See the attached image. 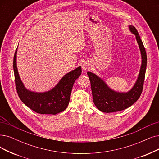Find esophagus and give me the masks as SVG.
<instances>
[{"label":"esophagus","mask_w":159,"mask_h":159,"mask_svg":"<svg viewBox=\"0 0 159 159\" xmlns=\"http://www.w3.org/2000/svg\"><path fill=\"white\" fill-rule=\"evenodd\" d=\"M89 64L87 62H84L83 64H82V68H83L84 70H87L88 69H89Z\"/></svg>","instance_id":"esophagus-1"}]
</instances>
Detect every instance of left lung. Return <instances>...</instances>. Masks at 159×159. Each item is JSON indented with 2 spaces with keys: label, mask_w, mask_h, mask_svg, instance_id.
I'll return each instance as SVG.
<instances>
[{
  "label": "left lung",
  "mask_w": 159,
  "mask_h": 159,
  "mask_svg": "<svg viewBox=\"0 0 159 159\" xmlns=\"http://www.w3.org/2000/svg\"><path fill=\"white\" fill-rule=\"evenodd\" d=\"M129 27L130 31L136 36L142 57V64L138 78L131 89L127 92L116 91L99 76L90 72H87L91 81L94 104L100 111L104 113L116 112L128 108L138 100L142 92L147 67V55L136 28L132 25H129Z\"/></svg>",
  "instance_id": "left-lung-1"
}]
</instances>
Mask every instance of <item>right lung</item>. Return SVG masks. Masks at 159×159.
Returning <instances> with one entry per match:
<instances>
[{
  "label": "right lung",
  "instance_id": "right-lung-1",
  "mask_svg": "<svg viewBox=\"0 0 159 159\" xmlns=\"http://www.w3.org/2000/svg\"><path fill=\"white\" fill-rule=\"evenodd\" d=\"M17 52V49L14 57L13 67L16 89L21 100L30 109L41 114L55 115L64 111L69 104L74 82L81 74V67L66 74L52 89L43 93L32 91L25 87L19 75Z\"/></svg>",
  "mask_w": 159,
  "mask_h": 159
}]
</instances>
